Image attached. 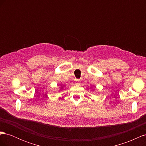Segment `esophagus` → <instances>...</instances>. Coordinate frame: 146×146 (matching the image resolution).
<instances>
[{
    "label": "esophagus",
    "mask_w": 146,
    "mask_h": 146,
    "mask_svg": "<svg viewBox=\"0 0 146 146\" xmlns=\"http://www.w3.org/2000/svg\"><path fill=\"white\" fill-rule=\"evenodd\" d=\"M80 83V80H76V84H77V85H79V84Z\"/></svg>",
    "instance_id": "1"
}]
</instances>
